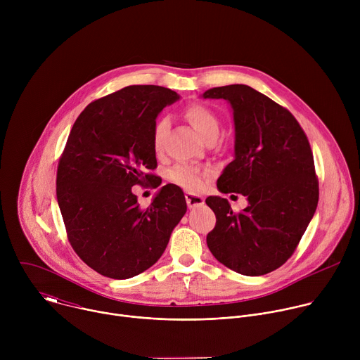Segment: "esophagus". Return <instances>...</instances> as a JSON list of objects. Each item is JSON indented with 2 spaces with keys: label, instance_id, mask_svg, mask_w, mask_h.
Returning a JSON list of instances; mask_svg holds the SVG:
<instances>
[{
  "label": "esophagus",
  "instance_id": "1",
  "mask_svg": "<svg viewBox=\"0 0 360 360\" xmlns=\"http://www.w3.org/2000/svg\"><path fill=\"white\" fill-rule=\"evenodd\" d=\"M185 199H186V203H188V208L202 207L203 202H205L200 195H195V193H191V192L185 193Z\"/></svg>",
  "mask_w": 360,
  "mask_h": 360
}]
</instances>
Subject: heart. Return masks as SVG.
I'll return each mask as SVG.
<instances>
[{
    "mask_svg": "<svg viewBox=\"0 0 360 360\" xmlns=\"http://www.w3.org/2000/svg\"><path fill=\"white\" fill-rule=\"evenodd\" d=\"M185 118L188 122L193 127V129L200 135L202 139H207L208 136H217L219 131V120L217 114L207 105L203 104H193L189 105L185 110ZM167 120L161 118L157 121L155 127L152 131V145L155 152H161L162 142H164V134L167 131ZM207 171L200 168L186 165V164H178L169 171V178L181 185L182 188L188 191H199L203 188L205 181H207Z\"/></svg>",
    "mask_w": 360,
    "mask_h": 360,
    "instance_id": "b5f03b06",
    "label": "heart"
}]
</instances>
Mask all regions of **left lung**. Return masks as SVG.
Instances as JSON below:
<instances>
[{
  "instance_id": "8db88e82",
  "label": "left lung",
  "mask_w": 360,
  "mask_h": 360,
  "mask_svg": "<svg viewBox=\"0 0 360 360\" xmlns=\"http://www.w3.org/2000/svg\"><path fill=\"white\" fill-rule=\"evenodd\" d=\"M202 96L231 104L235 160L217 185L222 193L248 199L245 210L233 212L228 199L207 198L217 217L207 236L208 248L240 275L269 274L290 258L318 207L319 184L309 141L286 108L248 85L217 86Z\"/></svg>"
}]
</instances>
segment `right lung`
<instances>
[{
	"label": "right lung",
	"instance_id": "add662e5",
	"mask_svg": "<svg viewBox=\"0 0 360 360\" xmlns=\"http://www.w3.org/2000/svg\"><path fill=\"white\" fill-rule=\"evenodd\" d=\"M179 95L158 85H129L99 98L77 118L57 171V199L68 240L95 272L128 279L155 264L186 212L179 186H162L141 208L134 185L157 168L152 131Z\"/></svg>",
	"mask_w": 360,
	"mask_h": 360
}]
</instances>
